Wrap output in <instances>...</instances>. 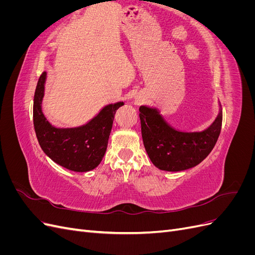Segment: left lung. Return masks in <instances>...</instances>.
<instances>
[{"mask_svg":"<svg viewBox=\"0 0 255 255\" xmlns=\"http://www.w3.org/2000/svg\"><path fill=\"white\" fill-rule=\"evenodd\" d=\"M144 149L160 170L183 171L199 165L211 153L220 134L222 110L212 125L203 130L186 132L174 128L157 107H139Z\"/></svg>","mask_w":255,"mask_h":255,"instance_id":"left-lung-1","label":"left lung"}]
</instances>
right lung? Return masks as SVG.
Listing matches in <instances>:
<instances>
[{"instance_id":"add662e5","label":"right lung","mask_w":255,"mask_h":255,"mask_svg":"<svg viewBox=\"0 0 255 255\" xmlns=\"http://www.w3.org/2000/svg\"><path fill=\"white\" fill-rule=\"evenodd\" d=\"M47 72L37 83L34 96L33 119L38 142L54 163L75 172H87L101 163L107 149L114 116L122 101L105 105L87 123L74 128H57L42 112Z\"/></svg>"}]
</instances>
